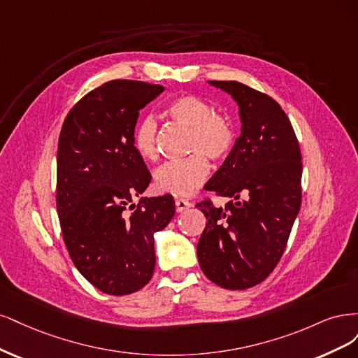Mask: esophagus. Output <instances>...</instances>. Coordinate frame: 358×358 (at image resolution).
Wrapping results in <instances>:
<instances>
[{
    "mask_svg": "<svg viewBox=\"0 0 358 358\" xmlns=\"http://www.w3.org/2000/svg\"><path fill=\"white\" fill-rule=\"evenodd\" d=\"M190 206H192V202H189L186 199H181V198L176 199V210H177V213L186 211V210L190 208Z\"/></svg>",
    "mask_w": 358,
    "mask_h": 358,
    "instance_id": "esophagus-1",
    "label": "esophagus"
}]
</instances>
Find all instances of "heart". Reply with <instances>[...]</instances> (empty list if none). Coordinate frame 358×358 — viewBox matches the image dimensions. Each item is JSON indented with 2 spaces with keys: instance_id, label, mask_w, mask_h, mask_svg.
<instances>
[{
  "instance_id": "1",
  "label": "heart",
  "mask_w": 358,
  "mask_h": 358,
  "mask_svg": "<svg viewBox=\"0 0 358 358\" xmlns=\"http://www.w3.org/2000/svg\"><path fill=\"white\" fill-rule=\"evenodd\" d=\"M165 113L169 119L189 129L186 150L190 156L172 160L155 174L159 192L177 196H192L210 176L208 157L214 162L226 159L235 144L234 123L224 114L214 113L211 102L196 95H181L168 102ZM157 126L152 117L138 122L132 134L136 155L147 162L157 157Z\"/></svg>"
}]
</instances>
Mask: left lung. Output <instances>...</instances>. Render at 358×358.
I'll return each mask as SVG.
<instances>
[{"instance_id":"obj_1","label":"left lung","mask_w":358,"mask_h":358,"mask_svg":"<svg viewBox=\"0 0 358 358\" xmlns=\"http://www.w3.org/2000/svg\"><path fill=\"white\" fill-rule=\"evenodd\" d=\"M235 99L241 135L205 190L227 198L196 205L206 224L198 242L202 272L227 290H245L278 264L302 202V156L280 103L239 82H208Z\"/></svg>"}]
</instances>
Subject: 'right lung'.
<instances>
[{"label": "right lung", "mask_w": 358, "mask_h": 358, "mask_svg": "<svg viewBox=\"0 0 358 358\" xmlns=\"http://www.w3.org/2000/svg\"><path fill=\"white\" fill-rule=\"evenodd\" d=\"M160 85L111 80L68 113L56 160V208L64 242L78 272L113 296L152 280L155 234L176 214L171 194L132 202L152 181L132 145L135 124Z\"/></svg>", "instance_id": "obj_1"}]
</instances>
